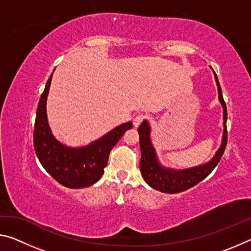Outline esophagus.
<instances>
[{
  "label": "esophagus",
  "mask_w": 251,
  "mask_h": 251,
  "mask_svg": "<svg viewBox=\"0 0 251 251\" xmlns=\"http://www.w3.org/2000/svg\"><path fill=\"white\" fill-rule=\"evenodd\" d=\"M145 120V116L144 115H137L136 116L135 118H134V121H133V123H134V126L135 127H138L139 125L142 124V122Z\"/></svg>",
  "instance_id": "esophagus-1"
}]
</instances>
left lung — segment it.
<instances>
[{"instance_id":"obj_1","label":"left lung","mask_w":251,"mask_h":251,"mask_svg":"<svg viewBox=\"0 0 251 251\" xmlns=\"http://www.w3.org/2000/svg\"><path fill=\"white\" fill-rule=\"evenodd\" d=\"M212 72H214V70H212ZM214 75L218 88V99L224 109V133L220 147L208 163L185 169H174L163 166L159 163L155 148L152 146L151 139L150 123H148V121L144 120L141 126L138 127L139 146H141L142 152L139 167H141V173L144 180L151 188L166 194H176L184 192V190L192 188L195 185H197L198 182L205 179L214 171V168L217 166L220 158H222L225 148H226L227 145V108L226 103H225L223 97L222 87H220L217 75H216L215 72Z\"/></svg>"}]
</instances>
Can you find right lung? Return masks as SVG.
<instances>
[{"label":"right lung","mask_w":251,"mask_h":251,"mask_svg":"<svg viewBox=\"0 0 251 251\" xmlns=\"http://www.w3.org/2000/svg\"><path fill=\"white\" fill-rule=\"evenodd\" d=\"M53 74L46 82L36 110L34 125V150L44 169L59 184L67 188H85L94 185L103 176L109 152L126 130L133 127L127 122L108 131L86 146L71 147L54 137L50 128L46 100Z\"/></svg>","instance_id":"add662e5"}]
</instances>
